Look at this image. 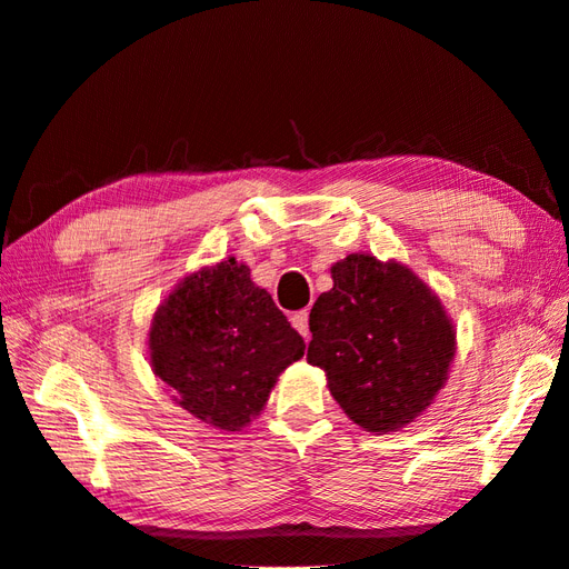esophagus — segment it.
<instances>
[{
    "instance_id": "obj_1",
    "label": "esophagus",
    "mask_w": 569,
    "mask_h": 569,
    "mask_svg": "<svg viewBox=\"0 0 569 569\" xmlns=\"http://www.w3.org/2000/svg\"><path fill=\"white\" fill-rule=\"evenodd\" d=\"M291 325H295V330L303 339H311V330H308V311H299V313L291 316Z\"/></svg>"
}]
</instances>
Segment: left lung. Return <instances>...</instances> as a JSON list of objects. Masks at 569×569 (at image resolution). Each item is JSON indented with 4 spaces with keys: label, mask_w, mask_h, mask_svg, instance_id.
Instances as JSON below:
<instances>
[{
    "label": "left lung",
    "mask_w": 569,
    "mask_h": 569,
    "mask_svg": "<svg viewBox=\"0 0 569 569\" xmlns=\"http://www.w3.org/2000/svg\"><path fill=\"white\" fill-rule=\"evenodd\" d=\"M311 308L308 363L325 370L341 410L366 432H396L422 416L449 377L456 330L410 268L349 253Z\"/></svg>",
    "instance_id": "1"
}]
</instances>
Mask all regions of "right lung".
<instances>
[{
	"label": "right lung",
	"mask_w": 569,
	"mask_h": 569,
	"mask_svg": "<svg viewBox=\"0 0 569 569\" xmlns=\"http://www.w3.org/2000/svg\"><path fill=\"white\" fill-rule=\"evenodd\" d=\"M303 337L234 256L201 268L170 291L149 330L153 375L206 425L239 432L270 389L303 356Z\"/></svg>",
	"instance_id": "1"
}]
</instances>
